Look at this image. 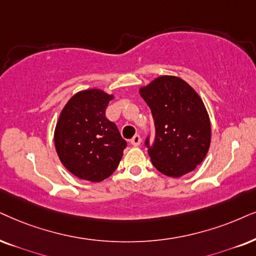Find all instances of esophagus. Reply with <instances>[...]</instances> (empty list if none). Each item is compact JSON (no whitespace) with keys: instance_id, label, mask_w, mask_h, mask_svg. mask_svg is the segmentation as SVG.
<instances>
[{"instance_id":"1","label":"esophagus","mask_w":256,"mask_h":256,"mask_svg":"<svg viewBox=\"0 0 256 256\" xmlns=\"http://www.w3.org/2000/svg\"><path fill=\"white\" fill-rule=\"evenodd\" d=\"M140 142H142V138L139 134H134L131 139V144L134 145V146H139V145H140Z\"/></svg>"}]
</instances>
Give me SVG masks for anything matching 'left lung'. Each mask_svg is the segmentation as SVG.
Instances as JSON below:
<instances>
[{
    "label": "left lung",
    "mask_w": 256,
    "mask_h": 256,
    "mask_svg": "<svg viewBox=\"0 0 256 256\" xmlns=\"http://www.w3.org/2000/svg\"><path fill=\"white\" fill-rule=\"evenodd\" d=\"M151 110L156 136L145 140L160 172L180 177L195 170L208 154L212 128L196 90L178 76H163L139 90Z\"/></svg>",
    "instance_id": "8db88e82"
}]
</instances>
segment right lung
I'll use <instances>...</instances> for the list:
<instances>
[{
    "mask_svg": "<svg viewBox=\"0 0 256 256\" xmlns=\"http://www.w3.org/2000/svg\"><path fill=\"white\" fill-rule=\"evenodd\" d=\"M112 99L98 88L82 90L60 113L54 143L61 163L78 178L102 182L119 166L128 144L105 116Z\"/></svg>",
    "mask_w": 256,
    "mask_h": 256,
    "instance_id": "add662e5",
    "label": "right lung"
}]
</instances>
